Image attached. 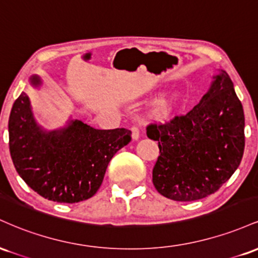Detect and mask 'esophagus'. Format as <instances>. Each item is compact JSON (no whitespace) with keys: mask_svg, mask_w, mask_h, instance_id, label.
<instances>
[{"mask_svg":"<svg viewBox=\"0 0 258 258\" xmlns=\"http://www.w3.org/2000/svg\"><path fill=\"white\" fill-rule=\"evenodd\" d=\"M131 132H132V138L133 139H138L139 138V128H138V126H132L131 127Z\"/></svg>","mask_w":258,"mask_h":258,"instance_id":"esophagus-1","label":"esophagus"}]
</instances>
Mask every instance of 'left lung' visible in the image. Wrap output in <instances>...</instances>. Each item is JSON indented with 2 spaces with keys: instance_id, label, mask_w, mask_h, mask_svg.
<instances>
[{
  "instance_id": "1",
  "label": "left lung",
  "mask_w": 258,
  "mask_h": 258,
  "mask_svg": "<svg viewBox=\"0 0 258 258\" xmlns=\"http://www.w3.org/2000/svg\"><path fill=\"white\" fill-rule=\"evenodd\" d=\"M244 126L241 102L222 72L190 111L147 126V136L158 142L160 150L153 168L156 190L176 201L216 193L240 165Z\"/></svg>"
}]
</instances>
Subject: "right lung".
<instances>
[{"instance_id": "add662e5", "label": "right lung", "mask_w": 258, "mask_h": 258, "mask_svg": "<svg viewBox=\"0 0 258 258\" xmlns=\"http://www.w3.org/2000/svg\"><path fill=\"white\" fill-rule=\"evenodd\" d=\"M8 132L18 174L44 199L64 204L93 197L112 156L132 139L130 130H96L78 120L60 131L43 132L24 92L12 108Z\"/></svg>"}]
</instances>
